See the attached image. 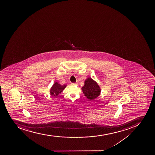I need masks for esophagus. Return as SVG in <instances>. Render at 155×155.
Listing matches in <instances>:
<instances>
[{
	"label": "esophagus",
	"instance_id": "1",
	"mask_svg": "<svg viewBox=\"0 0 155 155\" xmlns=\"http://www.w3.org/2000/svg\"><path fill=\"white\" fill-rule=\"evenodd\" d=\"M78 84L77 83H72L71 85H73V86H74V85H77Z\"/></svg>",
	"mask_w": 155,
	"mask_h": 155
}]
</instances>
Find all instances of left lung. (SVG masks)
I'll list each match as a JSON object with an SVG mask.
<instances>
[{
    "instance_id": "obj_1",
    "label": "left lung",
    "mask_w": 155,
    "mask_h": 155,
    "mask_svg": "<svg viewBox=\"0 0 155 155\" xmlns=\"http://www.w3.org/2000/svg\"><path fill=\"white\" fill-rule=\"evenodd\" d=\"M83 93L90 100H93L100 95L101 88L96 81L91 78L85 81V85L82 88Z\"/></svg>"
}]
</instances>
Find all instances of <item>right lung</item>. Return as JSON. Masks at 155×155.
<instances>
[{
	"instance_id": "obj_1",
	"label": "right lung",
	"mask_w": 155,
	"mask_h": 155,
	"mask_svg": "<svg viewBox=\"0 0 155 155\" xmlns=\"http://www.w3.org/2000/svg\"><path fill=\"white\" fill-rule=\"evenodd\" d=\"M66 86L67 85L65 84L61 85L58 83V82L55 83L50 90L51 95L54 97H57L58 95L61 94L65 88H66Z\"/></svg>"
}]
</instances>
